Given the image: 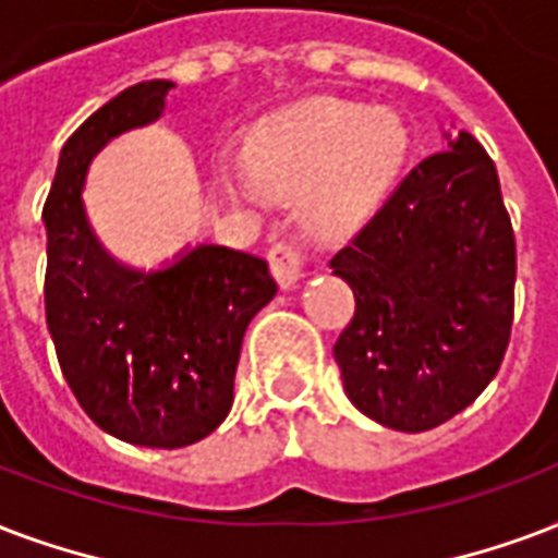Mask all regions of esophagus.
Returning a JSON list of instances; mask_svg holds the SVG:
<instances>
[{"label":"esophagus","instance_id":"esophagus-1","mask_svg":"<svg viewBox=\"0 0 558 558\" xmlns=\"http://www.w3.org/2000/svg\"><path fill=\"white\" fill-rule=\"evenodd\" d=\"M271 275L278 278L283 289L295 287L298 280L304 278V266H307V254L295 242H275L269 251Z\"/></svg>","mask_w":558,"mask_h":558}]
</instances>
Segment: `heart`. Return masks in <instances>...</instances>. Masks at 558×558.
<instances>
[{"label": "heart", "instance_id": "heart-1", "mask_svg": "<svg viewBox=\"0 0 558 558\" xmlns=\"http://www.w3.org/2000/svg\"><path fill=\"white\" fill-rule=\"evenodd\" d=\"M412 134L395 108L316 99L266 119L242 148V172L260 190L295 193L318 236L360 231L398 184ZM236 190L233 178H225Z\"/></svg>", "mask_w": 558, "mask_h": 558}]
</instances>
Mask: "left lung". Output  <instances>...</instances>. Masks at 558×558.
Here are the masks:
<instances>
[{
  "label": "left lung",
  "instance_id": "obj_1",
  "mask_svg": "<svg viewBox=\"0 0 558 558\" xmlns=\"http://www.w3.org/2000/svg\"><path fill=\"white\" fill-rule=\"evenodd\" d=\"M445 140L330 260L356 298L333 345L345 395L403 433L439 427L486 389L515 310V233L495 160L468 131Z\"/></svg>",
  "mask_w": 558,
  "mask_h": 558
}]
</instances>
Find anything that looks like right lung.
<instances>
[{"mask_svg": "<svg viewBox=\"0 0 558 558\" xmlns=\"http://www.w3.org/2000/svg\"><path fill=\"white\" fill-rule=\"evenodd\" d=\"M172 81H143L101 105L66 140L49 190L46 325L61 372L101 430L143 448L210 436L233 403L245 327L278 283L269 263L198 245L163 269L119 263L84 213L90 160L110 140L163 113Z\"/></svg>", "mask_w": 558, "mask_h": 558, "instance_id": "right-lung-1", "label": "right lung"}]
</instances>
